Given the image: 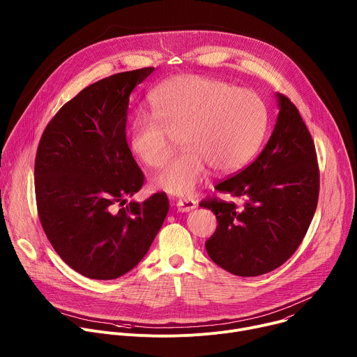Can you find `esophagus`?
I'll return each instance as SVG.
<instances>
[{
    "mask_svg": "<svg viewBox=\"0 0 357 357\" xmlns=\"http://www.w3.org/2000/svg\"><path fill=\"white\" fill-rule=\"evenodd\" d=\"M196 205H197V203L193 199H179L176 202V209H178V212L185 213V212L193 211L196 208Z\"/></svg>",
    "mask_w": 357,
    "mask_h": 357,
    "instance_id": "34e87169",
    "label": "esophagus"
}]
</instances>
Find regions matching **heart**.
<instances>
[{"label": "heart", "instance_id": "1", "mask_svg": "<svg viewBox=\"0 0 357 357\" xmlns=\"http://www.w3.org/2000/svg\"><path fill=\"white\" fill-rule=\"evenodd\" d=\"M149 106L154 117L132 121L128 144L146 167L158 168L181 134L185 151L152 178V188L174 196L192 195L208 167L216 174L240 169L267 128V109L257 93L213 77L175 76L151 94Z\"/></svg>", "mask_w": 357, "mask_h": 357}]
</instances>
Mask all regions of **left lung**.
I'll return each instance as SVG.
<instances>
[{
    "label": "left lung",
    "mask_w": 357,
    "mask_h": 357,
    "mask_svg": "<svg viewBox=\"0 0 357 357\" xmlns=\"http://www.w3.org/2000/svg\"><path fill=\"white\" fill-rule=\"evenodd\" d=\"M278 119L261 154L215 189L199 206L218 219L205 243L209 257L238 277H257L282 266L302 243L317 211L319 168L314 139L291 100L277 93Z\"/></svg>",
    "instance_id": "1"
}]
</instances>
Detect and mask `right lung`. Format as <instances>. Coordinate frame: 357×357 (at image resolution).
Segmentation results:
<instances>
[{"instance_id": "right-lung-1", "label": "right lung", "mask_w": 357, "mask_h": 357, "mask_svg": "<svg viewBox=\"0 0 357 357\" xmlns=\"http://www.w3.org/2000/svg\"><path fill=\"white\" fill-rule=\"evenodd\" d=\"M152 72H123L87 86L49 121L38 145L42 229L59 257L87 278L114 280L132 270L169 211L164 192L123 206L144 183L126 137L130 94Z\"/></svg>"}]
</instances>
